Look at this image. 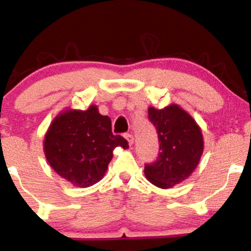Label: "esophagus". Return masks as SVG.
Here are the masks:
<instances>
[{"instance_id": "esophagus-1", "label": "esophagus", "mask_w": 251, "mask_h": 251, "mask_svg": "<svg viewBox=\"0 0 251 251\" xmlns=\"http://www.w3.org/2000/svg\"><path fill=\"white\" fill-rule=\"evenodd\" d=\"M125 138H126V139H127V142H128V144H129V146L133 145V142H134L133 134H131V133H126V134H125Z\"/></svg>"}]
</instances>
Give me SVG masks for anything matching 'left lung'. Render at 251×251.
<instances>
[{
    "label": "left lung",
    "mask_w": 251,
    "mask_h": 251,
    "mask_svg": "<svg viewBox=\"0 0 251 251\" xmlns=\"http://www.w3.org/2000/svg\"><path fill=\"white\" fill-rule=\"evenodd\" d=\"M149 118L159 139L158 160L145 165L146 179L160 189H170L188 179L198 166L204 151L201 129L177 103L162 109L149 107Z\"/></svg>",
    "instance_id": "8db88e82"
}]
</instances>
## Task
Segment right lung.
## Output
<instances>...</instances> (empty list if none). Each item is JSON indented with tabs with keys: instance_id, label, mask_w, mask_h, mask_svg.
<instances>
[{
	"instance_id": "add662e5",
	"label": "right lung",
	"mask_w": 251,
	"mask_h": 251,
	"mask_svg": "<svg viewBox=\"0 0 251 251\" xmlns=\"http://www.w3.org/2000/svg\"><path fill=\"white\" fill-rule=\"evenodd\" d=\"M118 146L128 149L127 140L112 133L111 118L100 114L97 105L85 111L62 109L43 140L50 168L77 188H88L102 179Z\"/></svg>"
}]
</instances>
